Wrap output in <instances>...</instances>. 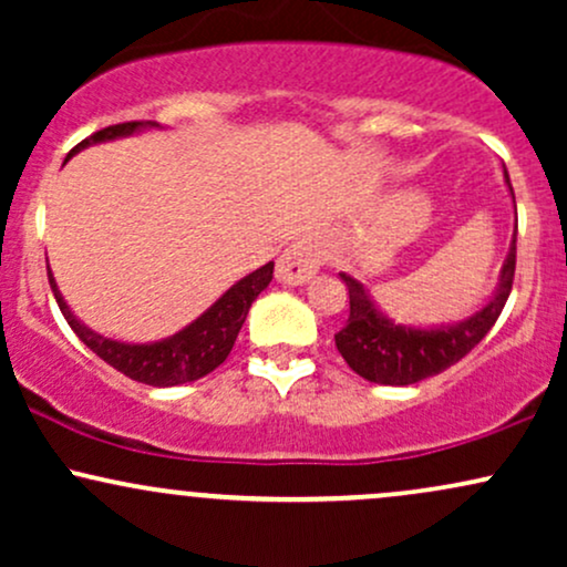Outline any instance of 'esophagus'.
<instances>
[{
    "label": "esophagus",
    "instance_id": "1",
    "mask_svg": "<svg viewBox=\"0 0 567 567\" xmlns=\"http://www.w3.org/2000/svg\"><path fill=\"white\" fill-rule=\"evenodd\" d=\"M320 271V250L311 239H298L277 258V279L282 285H303Z\"/></svg>",
    "mask_w": 567,
    "mask_h": 567
}]
</instances>
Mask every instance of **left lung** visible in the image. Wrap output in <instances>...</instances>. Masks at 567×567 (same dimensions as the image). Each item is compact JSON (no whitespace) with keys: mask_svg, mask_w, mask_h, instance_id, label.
<instances>
[{"mask_svg":"<svg viewBox=\"0 0 567 567\" xmlns=\"http://www.w3.org/2000/svg\"><path fill=\"white\" fill-rule=\"evenodd\" d=\"M506 173V171H504ZM509 181V175H506ZM512 188V184H509ZM514 266H517V234L501 269V282L493 301L466 322L453 328L415 330L402 328L381 315L357 279L341 275L349 288V320L336 333V347L347 365L362 379L386 386H408L437 375L464 360L496 324L501 309L512 292Z\"/></svg>","mask_w":567,"mask_h":567,"instance_id":"obj_1","label":"left lung"}]
</instances>
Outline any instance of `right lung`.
I'll return each mask as SVG.
<instances>
[{
    "instance_id": "1",
    "label": "right lung",
    "mask_w": 567,
    "mask_h": 567,
    "mask_svg": "<svg viewBox=\"0 0 567 567\" xmlns=\"http://www.w3.org/2000/svg\"><path fill=\"white\" fill-rule=\"evenodd\" d=\"M157 122L146 120V122H120V125H109L97 133L84 138L82 143H76L71 148V154L80 152V148L90 146V143L97 141H112L120 138V135H130L141 127H154ZM69 154V157H71ZM50 288H53V296L58 306H61L63 317L71 324L80 341H84V347L93 349L103 362L125 373L127 379L148 383V386H178V383H188L197 381L202 375L213 373L220 362L229 357V351L237 341L239 330H243V322L250 311L252 301L258 298L266 285L271 282L275 277V264H266L261 269H256L252 275H247L245 279H239L234 288H229L224 296L218 298L199 320H194L188 328L175 333L173 338H165L159 343H120V341H109V338L95 336L93 330H87L84 324L76 320L74 315L69 311L66 301H63L61 290H58L53 275H50Z\"/></svg>"
}]
</instances>
